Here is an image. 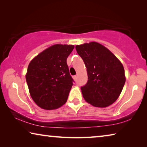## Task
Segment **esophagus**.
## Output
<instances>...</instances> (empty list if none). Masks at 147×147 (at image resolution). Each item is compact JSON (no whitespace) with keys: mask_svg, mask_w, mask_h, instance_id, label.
Wrapping results in <instances>:
<instances>
[{"mask_svg":"<svg viewBox=\"0 0 147 147\" xmlns=\"http://www.w3.org/2000/svg\"><path fill=\"white\" fill-rule=\"evenodd\" d=\"M73 79L74 80H76V79H77V76H73Z\"/></svg>","mask_w":147,"mask_h":147,"instance_id":"1","label":"esophagus"}]
</instances>
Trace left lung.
Returning <instances> with one entry per match:
<instances>
[{
	"label": "left lung",
	"mask_w": 147,
	"mask_h": 147,
	"mask_svg": "<svg viewBox=\"0 0 147 147\" xmlns=\"http://www.w3.org/2000/svg\"><path fill=\"white\" fill-rule=\"evenodd\" d=\"M87 69L88 80L82 87L87 102L106 108L117 100L126 81L124 67L120 60L102 45L90 42L76 46Z\"/></svg>",
	"instance_id": "1"
}]
</instances>
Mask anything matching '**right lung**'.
Segmentation results:
<instances>
[{"instance_id":"add662e5","label":"right lung","mask_w":147,"mask_h":147,"mask_svg":"<svg viewBox=\"0 0 147 147\" xmlns=\"http://www.w3.org/2000/svg\"><path fill=\"white\" fill-rule=\"evenodd\" d=\"M72 45L55 44L32 59L26 80L32 100L41 108L52 110L65 104L73 85L67 58Z\"/></svg>"}]
</instances>
